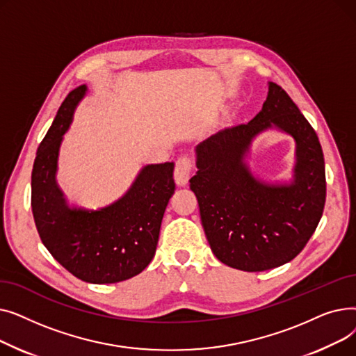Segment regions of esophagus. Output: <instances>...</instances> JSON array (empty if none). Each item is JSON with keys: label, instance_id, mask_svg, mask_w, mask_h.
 I'll return each instance as SVG.
<instances>
[{"label": "esophagus", "instance_id": "1", "mask_svg": "<svg viewBox=\"0 0 356 356\" xmlns=\"http://www.w3.org/2000/svg\"><path fill=\"white\" fill-rule=\"evenodd\" d=\"M192 160L189 157H179L176 161V168H175V180L179 186H186L189 183L191 179V172H192Z\"/></svg>", "mask_w": 356, "mask_h": 356}]
</instances>
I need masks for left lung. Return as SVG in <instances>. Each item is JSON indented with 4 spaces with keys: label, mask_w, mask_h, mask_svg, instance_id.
I'll return each mask as SVG.
<instances>
[{
    "label": "left lung",
    "mask_w": 356,
    "mask_h": 356,
    "mask_svg": "<svg viewBox=\"0 0 356 356\" xmlns=\"http://www.w3.org/2000/svg\"><path fill=\"white\" fill-rule=\"evenodd\" d=\"M270 127L296 141L295 175L289 185L254 178L245 163L252 140ZM196 165L191 189L220 263L242 271H266L302 252L325 208V159L316 131L282 86L268 82L263 109L248 124L220 129L202 141Z\"/></svg>",
    "instance_id": "8db88e82"
}]
</instances>
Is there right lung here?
<instances>
[{
    "label": "right lung",
    "instance_id": "right-lung-1",
    "mask_svg": "<svg viewBox=\"0 0 356 356\" xmlns=\"http://www.w3.org/2000/svg\"><path fill=\"white\" fill-rule=\"evenodd\" d=\"M86 85L60 105L37 148L31 172V211L40 239L60 266L92 284L118 283L140 274L156 254L161 219L176 184L175 163L141 168L128 192L98 211L69 208L56 183L58 156Z\"/></svg>",
    "mask_w": 356,
    "mask_h": 356
}]
</instances>
